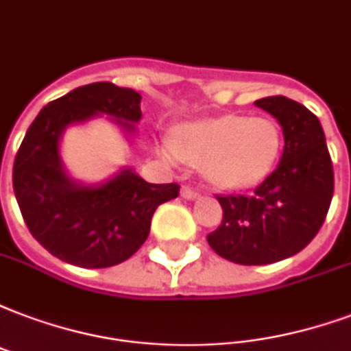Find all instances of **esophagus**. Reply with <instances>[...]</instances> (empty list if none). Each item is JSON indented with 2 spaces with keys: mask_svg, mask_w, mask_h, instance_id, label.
<instances>
[{
  "mask_svg": "<svg viewBox=\"0 0 351 351\" xmlns=\"http://www.w3.org/2000/svg\"><path fill=\"white\" fill-rule=\"evenodd\" d=\"M181 196L185 197V199H197V197H199V194H197L196 191L189 189V186H183V189H181Z\"/></svg>",
  "mask_w": 351,
  "mask_h": 351,
  "instance_id": "esophagus-1",
  "label": "esophagus"
}]
</instances>
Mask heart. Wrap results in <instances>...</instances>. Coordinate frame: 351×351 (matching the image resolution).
Here are the masks:
<instances>
[{"mask_svg":"<svg viewBox=\"0 0 351 351\" xmlns=\"http://www.w3.org/2000/svg\"><path fill=\"white\" fill-rule=\"evenodd\" d=\"M283 147V135L268 118L218 116L192 120L160 142L172 160L204 162L205 178L223 189H246L270 176Z\"/></svg>","mask_w":351,"mask_h":351,"instance_id":"1","label":"heart"}]
</instances>
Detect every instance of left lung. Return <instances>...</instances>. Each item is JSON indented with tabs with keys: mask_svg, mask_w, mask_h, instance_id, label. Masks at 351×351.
<instances>
[{
	"mask_svg": "<svg viewBox=\"0 0 351 351\" xmlns=\"http://www.w3.org/2000/svg\"><path fill=\"white\" fill-rule=\"evenodd\" d=\"M283 129L278 168L250 196H216L223 218L209 246L237 265H270L296 255L322 228L333 197V165L320 120L285 96L257 99Z\"/></svg>",
	"mask_w": 351,
	"mask_h": 351,
	"instance_id": "left-lung-1",
	"label": "left lung"
}]
</instances>
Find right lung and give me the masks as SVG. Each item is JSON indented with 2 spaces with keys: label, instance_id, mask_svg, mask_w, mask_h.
Returning <instances> with one entry per match:
<instances>
[{
  "label": "right lung",
  "instance_id": "obj_1",
  "mask_svg": "<svg viewBox=\"0 0 351 351\" xmlns=\"http://www.w3.org/2000/svg\"><path fill=\"white\" fill-rule=\"evenodd\" d=\"M141 99L133 88L90 83L47 104L27 129L12 186L31 235L57 259L81 268L120 265L146 242L155 209L179 196V185L147 183L129 166L88 185L62 162L66 129L104 114L131 141L142 118Z\"/></svg>",
  "mask_w": 351,
  "mask_h": 351
}]
</instances>
